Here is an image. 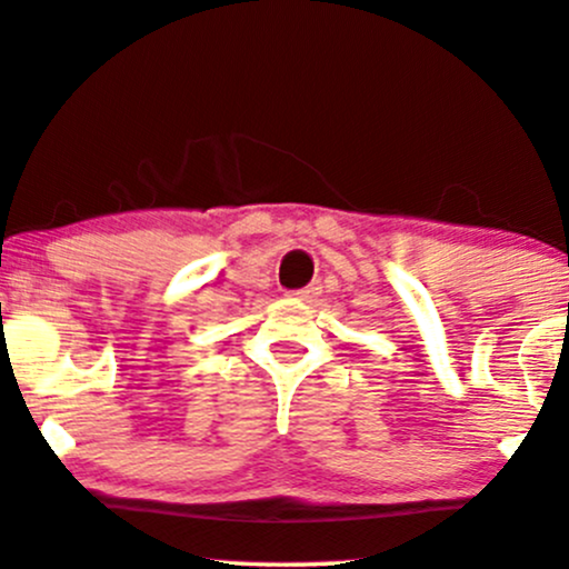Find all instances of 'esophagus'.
Returning a JSON list of instances; mask_svg holds the SVG:
<instances>
[{
  "mask_svg": "<svg viewBox=\"0 0 569 569\" xmlns=\"http://www.w3.org/2000/svg\"><path fill=\"white\" fill-rule=\"evenodd\" d=\"M315 296H319V286H307V288H299V291H288V299L293 301H311Z\"/></svg>",
  "mask_w": 569,
  "mask_h": 569,
  "instance_id": "1",
  "label": "esophagus"
}]
</instances>
